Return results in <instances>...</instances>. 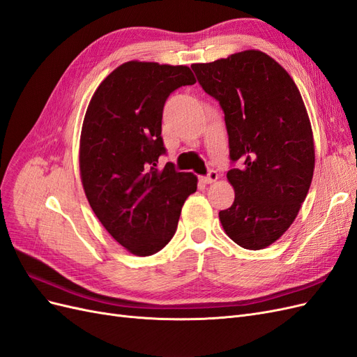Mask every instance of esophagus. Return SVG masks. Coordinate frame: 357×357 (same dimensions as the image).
Masks as SVG:
<instances>
[{
  "label": "esophagus",
  "mask_w": 357,
  "mask_h": 357,
  "mask_svg": "<svg viewBox=\"0 0 357 357\" xmlns=\"http://www.w3.org/2000/svg\"><path fill=\"white\" fill-rule=\"evenodd\" d=\"M218 177H219V176H218V172H215L214 169H210L207 176H205V177H201V181H202V183H207V185H210V183H213V181L218 180Z\"/></svg>",
  "instance_id": "34e87169"
}]
</instances>
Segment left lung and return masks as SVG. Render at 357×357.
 I'll list each match as a JSON object with an SVG mask.
<instances>
[{
	"label": "left lung",
	"instance_id": "obj_1",
	"mask_svg": "<svg viewBox=\"0 0 357 357\" xmlns=\"http://www.w3.org/2000/svg\"><path fill=\"white\" fill-rule=\"evenodd\" d=\"M202 89L218 100L229 137L235 199L219 213L229 238L248 250L271 245L294 223L314 171L311 123L287 71L261 50L193 63Z\"/></svg>",
	"mask_w": 357,
	"mask_h": 357
}]
</instances>
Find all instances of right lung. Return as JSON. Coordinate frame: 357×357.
Segmentation results:
<instances>
[{"mask_svg": "<svg viewBox=\"0 0 357 357\" xmlns=\"http://www.w3.org/2000/svg\"><path fill=\"white\" fill-rule=\"evenodd\" d=\"M189 67L129 61L95 91L80 135V177L96 218L128 252L150 256L176 234L181 207L197 192V176L165 153L162 112L169 93L195 83Z\"/></svg>", "mask_w": 357, "mask_h": 357, "instance_id": "add662e5", "label": "right lung"}]
</instances>
